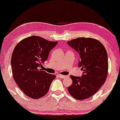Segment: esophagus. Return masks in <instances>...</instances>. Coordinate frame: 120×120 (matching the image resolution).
Listing matches in <instances>:
<instances>
[{
  "label": "esophagus",
  "mask_w": 120,
  "mask_h": 120,
  "mask_svg": "<svg viewBox=\"0 0 120 120\" xmlns=\"http://www.w3.org/2000/svg\"><path fill=\"white\" fill-rule=\"evenodd\" d=\"M58 76H59V77H60V78H65V77H68V76L63 75H61V74H59V75H58Z\"/></svg>",
  "instance_id": "obj_1"
}]
</instances>
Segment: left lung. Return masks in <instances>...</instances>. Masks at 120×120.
Segmentation results:
<instances>
[{"mask_svg":"<svg viewBox=\"0 0 120 120\" xmlns=\"http://www.w3.org/2000/svg\"><path fill=\"white\" fill-rule=\"evenodd\" d=\"M67 44L79 53L78 67L83 71L81 77L70 76L72 83L68 90L77 100L88 99L96 94L107 78V52L101 42L89 38H78L68 41Z\"/></svg>","mask_w":120,"mask_h":120,"instance_id":"left-lung-1","label":"left lung"}]
</instances>
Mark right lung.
I'll list each match as a JSON object with an SVG mask.
<instances>
[{
	"mask_svg": "<svg viewBox=\"0 0 120 120\" xmlns=\"http://www.w3.org/2000/svg\"><path fill=\"white\" fill-rule=\"evenodd\" d=\"M57 43L32 36L22 39L14 48L11 59L13 78L28 97L38 99L45 96L55 79L56 75L40 67Z\"/></svg>",
	"mask_w": 120,
	"mask_h": 120,
	"instance_id": "obj_1",
	"label": "right lung"
}]
</instances>
